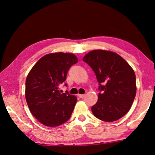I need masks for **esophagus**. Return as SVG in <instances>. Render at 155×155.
Listing matches in <instances>:
<instances>
[{"label": "esophagus", "mask_w": 155, "mask_h": 155, "mask_svg": "<svg viewBox=\"0 0 155 155\" xmlns=\"http://www.w3.org/2000/svg\"><path fill=\"white\" fill-rule=\"evenodd\" d=\"M78 96L80 98H82V99H83V98L85 97V95H84H84H80V94H78Z\"/></svg>", "instance_id": "34e87169"}]
</instances>
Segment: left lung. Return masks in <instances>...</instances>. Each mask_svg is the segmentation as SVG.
Instances as JSON below:
<instances>
[{
  "label": "left lung",
  "instance_id": "8db88e82",
  "mask_svg": "<svg viewBox=\"0 0 155 155\" xmlns=\"http://www.w3.org/2000/svg\"><path fill=\"white\" fill-rule=\"evenodd\" d=\"M83 60L95 73L101 91L91 107L94 116L107 122L125 116L136 93L134 70L122 57L111 51L94 50L87 53Z\"/></svg>",
  "mask_w": 155,
  "mask_h": 155
}]
</instances>
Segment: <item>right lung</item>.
<instances>
[{"label": "right lung", "mask_w": 155, "mask_h": 155, "mask_svg": "<svg viewBox=\"0 0 155 155\" xmlns=\"http://www.w3.org/2000/svg\"><path fill=\"white\" fill-rule=\"evenodd\" d=\"M77 62L73 54L51 53L41 57L29 71L25 96L30 111L41 124L59 126L71 117L77 97L67 91L61 93L58 89L66 81L69 68Z\"/></svg>", "instance_id": "add662e5"}]
</instances>
